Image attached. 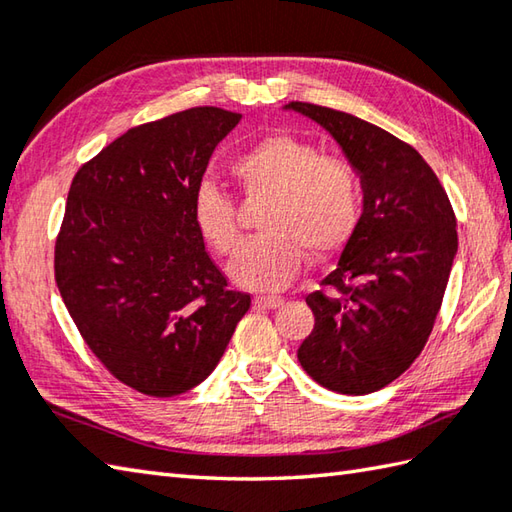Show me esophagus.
Segmentation results:
<instances>
[{
    "label": "esophagus",
    "instance_id": "esophagus-1",
    "mask_svg": "<svg viewBox=\"0 0 512 512\" xmlns=\"http://www.w3.org/2000/svg\"><path fill=\"white\" fill-rule=\"evenodd\" d=\"M254 301L260 307H269V310H274V307H281L285 303V298L283 296H256Z\"/></svg>",
    "mask_w": 512,
    "mask_h": 512
}]
</instances>
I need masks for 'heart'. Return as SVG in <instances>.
I'll use <instances>...</instances> for the list:
<instances>
[{"label":"heart","instance_id":"1","mask_svg":"<svg viewBox=\"0 0 512 512\" xmlns=\"http://www.w3.org/2000/svg\"><path fill=\"white\" fill-rule=\"evenodd\" d=\"M231 178L245 200L269 198L260 216L265 234L240 245L229 265L238 285L281 289L301 272L305 256L325 260L350 243L361 220L363 180L354 162L325 153L318 144L274 133L231 160ZM200 238L220 256L240 238L238 202L214 182L194 196Z\"/></svg>","mask_w":512,"mask_h":512}]
</instances>
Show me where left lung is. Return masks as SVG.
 <instances>
[{"label":"left lung","mask_w":512,"mask_h":512,"mask_svg":"<svg viewBox=\"0 0 512 512\" xmlns=\"http://www.w3.org/2000/svg\"><path fill=\"white\" fill-rule=\"evenodd\" d=\"M332 133L363 180V214L339 265L307 294L314 330L303 370L339 394H370L406 372L428 343L457 254V218L412 144L350 113L289 102Z\"/></svg>","instance_id":"8db88e82"}]
</instances>
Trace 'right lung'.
Masks as SVG:
<instances>
[{
  "instance_id": "add662e5",
  "label": "right lung",
  "mask_w": 512,
  "mask_h": 512,
  "mask_svg": "<svg viewBox=\"0 0 512 512\" xmlns=\"http://www.w3.org/2000/svg\"><path fill=\"white\" fill-rule=\"evenodd\" d=\"M240 118L194 106L140 124L71 182L55 240L57 289L104 368L149 397L205 381L252 305L229 289L194 223L202 173Z\"/></svg>"
}]
</instances>
